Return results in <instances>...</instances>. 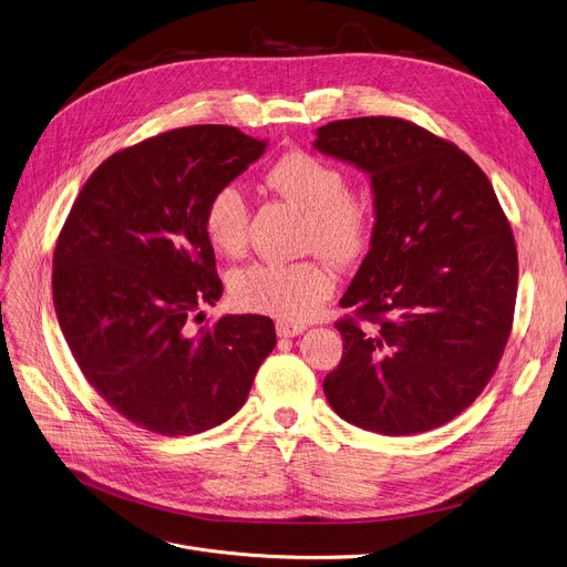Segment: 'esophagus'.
Returning <instances> with one entry per match:
<instances>
[{"label":"esophagus","instance_id":"1","mask_svg":"<svg viewBox=\"0 0 567 567\" xmlns=\"http://www.w3.org/2000/svg\"><path fill=\"white\" fill-rule=\"evenodd\" d=\"M276 332H278V337H296V334H303L306 332V326L303 323L278 321L276 323Z\"/></svg>","mask_w":567,"mask_h":567}]
</instances>
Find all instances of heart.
Returning a JSON list of instances; mask_svg holds the SVG:
<instances>
[{
  "instance_id": "heart-1",
  "label": "heart",
  "mask_w": 567,
  "mask_h": 567,
  "mask_svg": "<svg viewBox=\"0 0 567 567\" xmlns=\"http://www.w3.org/2000/svg\"><path fill=\"white\" fill-rule=\"evenodd\" d=\"M271 188L310 216L308 246L334 261H353L369 241V207L349 196V177L326 159L293 150L269 171ZM248 200L237 184H223L205 207V233L212 246L225 255H239L248 239ZM334 291V274L328 264L306 261H252L233 271V300L250 312L271 315L280 321H308Z\"/></svg>"
}]
</instances>
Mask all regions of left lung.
<instances>
[{"label": "left lung", "mask_w": 567, "mask_h": 567, "mask_svg": "<svg viewBox=\"0 0 567 567\" xmlns=\"http://www.w3.org/2000/svg\"><path fill=\"white\" fill-rule=\"evenodd\" d=\"M315 150L362 171L373 192L369 252L339 300L361 321L337 323L344 355L323 394L364 431H433L474 403L508 342L511 225L463 150L408 121H334Z\"/></svg>", "instance_id": "obj_1"}]
</instances>
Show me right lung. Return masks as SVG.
<instances>
[{
	"label": "right lung",
	"mask_w": 567,
	"mask_h": 567,
	"mask_svg": "<svg viewBox=\"0 0 567 567\" xmlns=\"http://www.w3.org/2000/svg\"><path fill=\"white\" fill-rule=\"evenodd\" d=\"M264 153L267 141L237 127L173 130L111 155L68 214L52 274L59 326L95 392L145 431L228 422L276 347L269 317L192 328L223 293L207 200Z\"/></svg>",
	"instance_id": "right-lung-1"
}]
</instances>
